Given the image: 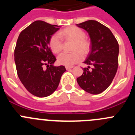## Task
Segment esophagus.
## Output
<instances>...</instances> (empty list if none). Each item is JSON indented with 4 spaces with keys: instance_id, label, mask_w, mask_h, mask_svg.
<instances>
[{
    "instance_id": "obj_1",
    "label": "esophagus",
    "mask_w": 135,
    "mask_h": 135,
    "mask_svg": "<svg viewBox=\"0 0 135 135\" xmlns=\"http://www.w3.org/2000/svg\"><path fill=\"white\" fill-rule=\"evenodd\" d=\"M65 68H66L67 70H70L71 69L73 68V66H66L65 67Z\"/></svg>"
}]
</instances>
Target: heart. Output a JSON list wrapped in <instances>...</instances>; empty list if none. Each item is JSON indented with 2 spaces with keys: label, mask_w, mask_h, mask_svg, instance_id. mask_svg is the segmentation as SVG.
Instances as JSON below:
<instances>
[{
  "label": "heart",
  "mask_w": 135,
  "mask_h": 135,
  "mask_svg": "<svg viewBox=\"0 0 135 135\" xmlns=\"http://www.w3.org/2000/svg\"><path fill=\"white\" fill-rule=\"evenodd\" d=\"M59 35L65 39L75 40L73 50H77L72 53L64 52L57 57V62L60 65L71 66L80 61L83 59V55L86 54L90 49V43L85 39V33L82 30L77 27H70L59 32ZM59 34H55L51 36L49 40V46L53 53H58L63 48V41ZM80 50L81 52L78 51Z\"/></svg>",
  "instance_id": "obj_1"
}]
</instances>
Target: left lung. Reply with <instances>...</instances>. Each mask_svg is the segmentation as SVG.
<instances>
[{"instance_id": "8db88e82", "label": "left lung", "mask_w": 135, "mask_h": 135, "mask_svg": "<svg viewBox=\"0 0 135 135\" xmlns=\"http://www.w3.org/2000/svg\"><path fill=\"white\" fill-rule=\"evenodd\" d=\"M89 34L91 50L84 63L83 74L77 78L80 87L93 95L101 93L112 83L118 66L119 45L110 30L95 20L76 24ZM89 65L93 68L89 70Z\"/></svg>"}]
</instances>
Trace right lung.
Masks as SVG:
<instances>
[{"label": "right lung", "instance_id": "obj_1", "mask_svg": "<svg viewBox=\"0 0 135 135\" xmlns=\"http://www.w3.org/2000/svg\"><path fill=\"white\" fill-rule=\"evenodd\" d=\"M59 27L36 21L20 33L17 40L14 59L17 75L34 96L46 97L54 93L66 71L64 65L54 66L56 58L49 47L50 38Z\"/></svg>", "mask_w": 135, "mask_h": 135}]
</instances>
